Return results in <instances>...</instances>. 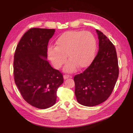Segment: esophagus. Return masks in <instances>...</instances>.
Segmentation results:
<instances>
[{
    "label": "esophagus",
    "instance_id": "obj_1",
    "mask_svg": "<svg viewBox=\"0 0 133 133\" xmlns=\"http://www.w3.org/2000/svg\"><path fill=\"white\" fill-rule=\"evenodd\" d=\"M70 75H69V74H64V75H63V78H64V79H67V78H69V77H70Z\"/></svg>",
    "mask_w": 133,
    "mask_h": 133
}]
</instances>
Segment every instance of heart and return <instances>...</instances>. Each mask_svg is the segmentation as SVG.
<instances>
[{
	"instance_id": "b5f03b06",
	"label": "heart",
	"mask_w": 133,
	"mask_h": 133,
	"mask_svg": "<svg viewBox=\"0 0 133 133\" xmlns=\"http://www.w3.org/2000/svg\"><path fill=\"white\" fill-rule=\"evenodd\" d=\"M97 43L91 33L89 31H69L59 36L55 47L48 49L47 55L55 68L59 69L69 59L64 67L67 72H73L89 66L94 59Z\"/></svg>"
}]
</instances>
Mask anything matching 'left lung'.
<instances>
[{"label": "left lung", "instance_id": "8db88e82", "mask_svg": "<svg viewBox=\"0 0 133 133\" xmlns=\"http://www.w3.org/2000/svg\"><path fill=\"white\" fill-rule=\"evenodd\" d=\"M99 50L91 64L74 76L75 94L78 102L94 106L106 101L113 91L119 75V67L114 45L100 31L96 30Z\"/></svg>", "mask_w": 133, "mask_h": 133}]
</instances>
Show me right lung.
I'll list each match as a JSON object with an SVG mask.
<instances>
[{
    "label": "right lung",
    "instance_id": "obj_1",
    "mask_svg": "<svg viewBox=\"0 0 133 133\" xmlns=\"http://www.w3.org/2000/svg\"><path fill=\"white\" fill-rule=\"evenodd\" d=\"M55 29H30L17 45L14 59V77L28 103L45 109L56 103V91L63 83V74L53 69L47 58V46Z\"/></svg>",
    "mask_w": 133,
    "mask_h": 133
}]
</instances>
